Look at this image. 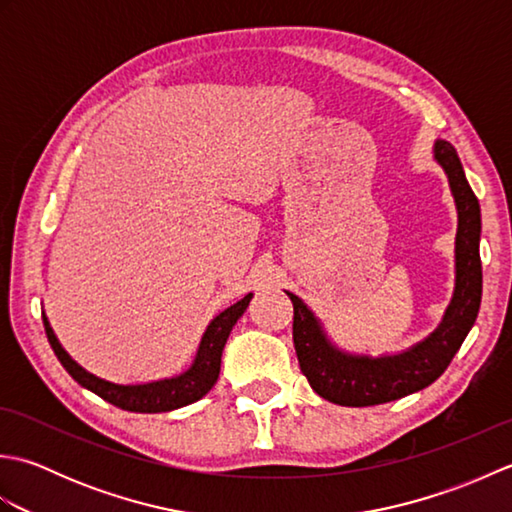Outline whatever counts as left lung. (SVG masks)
<instances>
[{"mask_svg":"<svg viewBox=\"0 0 512 512\" xmlns=\"http://www.w3.org/2000/svg\"><path fill=\"white\" fill-rule=\"evenodd\" d=\"M433 156L447 171L458 206V237H455V292L440 328L429 339L396 356H352L339 352L323 334L297 295L288 292L295 308L292 341L303 376L325 400L343 407L383 405L429 387L460 350L473 328L482 301V259H480V202L466 182L458 151L447 140H438Z\"/></svg>","mask_w":512,"mask_h":512,"instance_id":"8db88e82","label":"left lung"}]
</instances>
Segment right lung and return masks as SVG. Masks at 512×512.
<instances>
[{"mask_svg":"<svg viewBox=\"0 0 512 512\" xmlns=\"http://www.w3.org/2000/svg\"><path fill=\"white\" fill-rule=\"evenodd\" d=\"M250 297L253 295H246L242 301H237L235 306L226 308L209 323V328H206L200 341L198 354H195V361L187 372L173 378L156 380V383H147V385H114V383H107L103 378H96L90 372H85V369L79 363H74L68 356V352L59 345L57 336H54L46 317H43V328H46L50 347L54 350V354H57L61 365L65 367V372H68L81 387L90 389L92 394L101 396L103 400L112 402L114 407H121L125 411L162 413V411L191 405V402L209 394V389L215 385L217 376H220L222 350L226 345L228 334H231L233 325L248 308Z\"/></svg>","mask_w":512,"mask_h":512,"instance_id":"obj_1","label":"right lung"}]
</instances>
